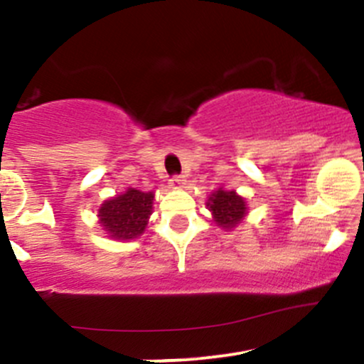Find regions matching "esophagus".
Returning a JSON list of instances; mask_svg holds the SVG:
<instances>
[{"label":"esophagus","instance_id":"34e87169","mask_svg":"<svg viewBox=\"0 0 364 364\" xmlns=\"http://www.w3.org/2000/svg\"><path fill=\"white\" fill-rule=\"evenodd\" d=\"M186 179L183 176H173L171 178V186L173 188H185Z\"/></svg>","mask_w":364,"mask_h":364}]
</instances>
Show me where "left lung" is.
Listing matches in <instances>:
<instances>
[{
  "label": "left lung",
  "instance_id": "1",
  "mask_svg": "<svg viewBox=\"0 0 364 364\" xmlns=\"http://www.w3.org/2000/svg\"><path fill=\"white\" fill-rule=\"evenodd\" d=\"M208 210L214 215L217 225L224 229H232L241 224L246 215V200L235 190L225 191L223 188L208 196Z\"/></svg>",
  "mask_w": 364,
  "mask_h": 364
}]
</instances>
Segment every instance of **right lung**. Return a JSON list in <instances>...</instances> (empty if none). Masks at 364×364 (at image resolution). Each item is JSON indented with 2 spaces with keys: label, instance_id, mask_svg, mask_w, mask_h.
Listing matches in <instances>:
<instances>
[{
  "label": "right lung",
  "instance_id": "1",
  "mask_svg": "<svg viewBox=\"0 0 364 364\" xmlns=\"http://www.w3.org/2000/svg\"><path fill=\"white\" fill-rule=\"evenodd\" d=\"M154 191L128 188L123 195L106 200L99 208V223L112 240H135L144 235L152 214Z\"/></svg>",
  "mask_w": 364,
  "mask_h": 364
}]
</instances>
